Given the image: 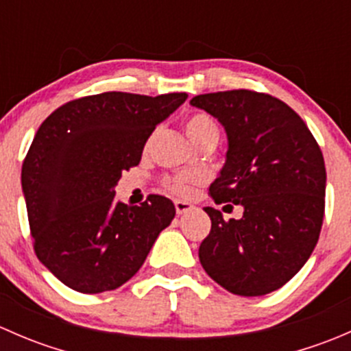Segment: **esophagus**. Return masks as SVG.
Wrapping results in <instances>:
<instances>
[{
    "mask_svg": "<svg viewBox=\"0 0 351 351\" xmlns=\"http://www.w3.org/2000/svg\"><path fill=\"white\" fill-rule=\"evenodd\" d=\"M175 208H176V214L183 215V214H186V212L193 210L195 207H193L192 204H189V202H185V200H175Z\"/></svg>",
    "mask_w": 351,
    "mask_h": 351,
    "instance_id": "34e87169",
    "label": "esophagus"
}]
</instances>
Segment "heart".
I'll return each instance as SVG.
<instances>
[{
  "instance_id": "b5f03b06",
  "label": "heart",
  "mask_w": 351,
  "mask_h": 351,
  "mask_svg": "<svg viewBox=\"0 0 351 351\" xmlns=\"http://www.w3.org/2000/svg\"><path fill=\"white\" fill-rule=\"evenodd\" d=\"M186 136L193 144H202L205 141L219 139V125L207 113H193L185 122ZM202 182V175L198 173H175L162 178V186L169 193L175 195H189L193 185Z\"/></svg>"
}]
</instances>
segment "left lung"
<instances>
[{
    "instance_id": "8db88e82",
    "label": "left lung",
    "mask_w": 351,
    "mask_h": 351,
    "mask_svg": "<svg viewBox=\"0 0 351 351\" xmlns=\"http://www.w3.org/2000/svg\"><path fill=\"white\" fill-rule=\"evenodd\" d=\"M190 104L214 115L228 134V159L208 195L243 207V217L229 221L205 207L212 228L198 247L202 267L236 295L274 292L304 267L319 239L326 193L319 144L271 95L217 91Z\"/></svg>"
}]
</instances>
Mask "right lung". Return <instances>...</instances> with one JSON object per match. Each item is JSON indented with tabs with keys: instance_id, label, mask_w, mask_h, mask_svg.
I'll use <instances>...</instances> for the list:
<instances>
[{
	"instance_id": "obj_1",
	"label": "right lung",
	"mask_w": 351,
	"mask_h": 351,
	"mask_svg": "<svg viewBox=\"0 0 351 351\" xmlns=\"http://www.w3.org/2000/svg\"><path fill=\"white\" fill-rule=\"evenodd\" d=\"M186 93L107 91L67 101L42 122L23 159L22 189L38 260L69 289L100 293L139 271L175 217L169 198L115 202L123 171Z\"/></svg>"
}]
</instances>
